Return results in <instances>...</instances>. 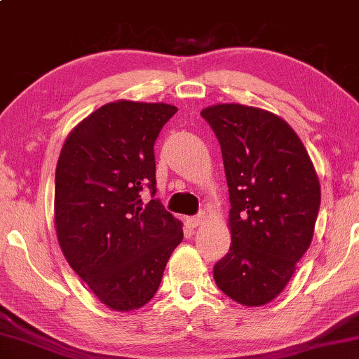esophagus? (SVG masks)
Returning a JSON list of instances; mask_svg holds the SVG:
<instances>
[{
  "label": "esophagus",
  "mask_w": 359,
  "mask_h": 359,
  "mask_svg": "<svg viewBox=\"0 0 359 359\" xmlns=\"http://www.w3.org/2000/svg\"><path fill=\"white\" fill-rule=\"evenodd\" d=\"M204 219V213H199V215H196V217H190V218H187V223L190 224L191 227H198L199 224H201V221Z\"/></svg>",
  "instance_id": "1"
}]
</instances>
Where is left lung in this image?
<instances>
[{
  "mask_svg": "<svg viewBox=\"0 0 359 359\" xmlns=\"http://www.w3.org/2000/svg\"><path fill=\"white\" fill-rule=\"evenodd\" d=\"M201 116L217 135L229 187L231 248L213 266L227 297L262 306L284 290L308 251L320 184L302 140L265 109L219 103Z\"/></svg>",
  "mask_w": 359,
  "mask_h": 359,
  "instance_id": "obj_1",
  "label": "left lung"
}]
</instances>
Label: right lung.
<instances>
[{
    "label": "right lung",
    "instance_id": "1",
    "mask_svg": "<svg viewBox=\"0 0 359 359\" xmlns=\"http://www.w3.org/2000/svg\"><path fill=\"white\" fill-rule=\"evenodd\" d=\"M175 113L168 103H107L78 123L61 149L57 242L72 270L109 309L144 306L184 238L180 221L154 199V144ZM142 187L151 191L147 205Z\"/></svg>",
    "mask_w": 359,
    "mask_h": 359
}]
</instances>
